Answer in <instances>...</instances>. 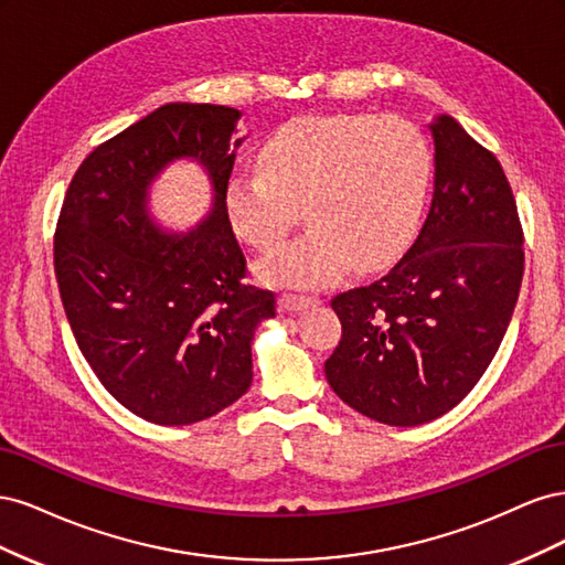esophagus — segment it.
Instances as JSON below:
<instances>
[{"label":"esophagus","instance_id":"1","mask_svg":"<svg viewBox=\"0 0 565 565\" xmlns=\"http://www.w3.org/2000/svg\"><path fill=\"white\" fill-rule=\"evenodd\" d=\"M278 303H280V309H285L289 313H297V311H303V309H309V306H313L316 299L299 297V295H280Z\"/></svg>","mask_w":565,"mask_h":565}]
</instances>
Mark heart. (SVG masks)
Listing matches in <instances>:
<instances>
[{"instance_id": "b5f03b06", "label": "heart", "mask_w": 565, "mask_h": 565, "mask_svg": "<svg viewBox=\"0 0 565 565\" xmlns=\"http://www.w3.org/2000/svg\"><path fill=\"white\" fill-rule=\"evenodd\" d=\"M259 172L226 183L233 231L259 249L276 245L303 204L311 228L259 264L268 285L318 289L351 262L386 266L413 241L431 181V150L403 117H299L273 131Z\"/></svg>"}]
</instances>
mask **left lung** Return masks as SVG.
<instances>
[{
    "label": "left lung",
    "mask_w": 565,
    "mask_h": 565,
    "mask_svg": "<svg viewBox=\"0 0 565 565\" xmlns=\"http://www.w3.org/2000/svg\"><path fill=\"white\" fill-rule=\"evenodd\" d=\"M434 198L384 278L330 303L341 339L324 377L358 413L417 426L452 409L498 353L523 278V233L498 158L436 115Z\"/></svg>",
    "instance_id": "1"
}]
</instances>
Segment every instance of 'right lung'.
<instances>
[{
  "label": "right lung",
  "instance_id": "right-lung-1",
  "mask_svg": "<svg viewBox=\"0 0 565 565\" xmlns=\"http://www.w3.org/2000/svg\"><path fill=\"white\" fill-rule=\"evenodd\" d=\"M241 110L167 104L84 160L56 226L61 301L82 355L129 413L162 426L207 419L252 384L256 324L276 297L243 282L226 214ZM211 181L209 212L188 232L151 214V185L172 163Z\"/></svg>",
  "mask_w": 565,
  "mask_h": 565
}]
</instances>
